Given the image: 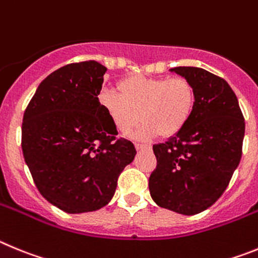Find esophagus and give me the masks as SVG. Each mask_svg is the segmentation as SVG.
I'll return each mask as SVG.
<instances>
[{"instance_id":"1","label":"esophagus","mask_w":258,"mask_h":258,"mask_svg":"<svg viewBox=\"0 0 258 258\" xmlns=\"http://www.w3.org/2000/svg\"><path fill=\"white\" fill-rule=\"evenodd\" d=\"M135 148H136V150H144V149H150L152 146H150L149 144H140V143H136V144H135Z\"/></svg>"}]
</instances>
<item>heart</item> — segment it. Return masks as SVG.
<instances>
[{
  "instance_id": "heart-1",
  "label": "heart",
  "mask_w": 258,
  "mask_h": 258,
  "mask_svg": "<svg viewBox=\"0 0 258 258\" xmlns=\"http://www.w3.org/2000/svg\"><path fill=\"white\" fill-rule=\"evenodd\" d=\"M117 87L119 94L103 90L99 104L118 132L130 131L141 118L143 124L134 134L136 139L175 136L186 127L194 112V87L182 77L130 76Z\"/></svg>"
}]
</instances>
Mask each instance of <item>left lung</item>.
I'll list each match as a JSON object with an SVG mask.
<instances>
[{
	"label": "left lung",
	"instance_id": "obj_1",
	"mask_svg": "<svg viewBox=\"0 0 258 258\" xmlns=\"http://www.w3.org/2000/svg\"><path fill=\"white\" fill-rule=\"evenodd\" d=\"M171 72L191 83L196 106L180 134L153 145L157 167L149 190L159 207L191 216L211 207L230 182L242 158L245 123L224 78L196 67Z\"/></svg>",
	"mask_w": 258,
	"mask_h": 258
}]
</instances>
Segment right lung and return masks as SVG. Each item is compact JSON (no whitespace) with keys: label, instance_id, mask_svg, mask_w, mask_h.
I'll use <instances>...</instances> for the list:
<instances>
[{"label":"right lung","instance_id":"1","mask_svg":"<svg viewBox=\"0 0 258 258\" xmlns=\"http://www.w3.org/2000/svg\"><path fill=\"white\" fill-rule=\"evenodd\" d=\"M105 72L95 60L61 67L39 83L23 117L25 163L43 198L64 212L108 204L136 154L99 104Z\"/></svg>","mask_w":258,"mask_h":258}]
</instances>
